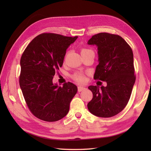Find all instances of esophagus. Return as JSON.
Masks as SVG:
<instances>
[{"label":"esophagus","instance_id":"esophagus-1","mask_svg":"<svg viewBox=\"0 0 151 151\" xmlns=\"http://www.w3.org/2000/svg\"><path fill=\"white\" fill-rule=\"evenodd\" d=\"M78 91L79 92H81V91H84V90H85L86 88H84V87H83V86H78Z\"/></svg>","mask_w":151,"mask_h":151}]
</instances>
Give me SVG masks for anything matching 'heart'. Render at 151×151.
I'll return each mask as SVG.
<instances>
[{
	"mask_svg": "<svg viewBox=\"0 0 151 151\" xmlns=\"http://www.w3.org/2000/svg\"><path fill=\"white\" fill-rule=\"evenodd\" d=\"M81 53L82 57H84L90 53H94V52L92 50H91L89 48H83L81 50ZM72 77L73 79L79 83H83L86 81V77L84 74H82V73H80V72L75 73V74L72 75Z\"/></svg>",
	"mask_w": 151,
	"mask_h": 151,
	"instance_id": "b5f03b06",
	"label": "heart"
}]
</instances>
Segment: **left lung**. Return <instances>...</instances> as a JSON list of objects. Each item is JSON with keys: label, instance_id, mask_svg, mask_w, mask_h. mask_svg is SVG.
Masks as SVG:
<instances>
[{"label": "left lung", "instance_id": "left-lung-1", "mask_svg": "<svg viewBox=\"0 0 151 151\" xmlns=\"http://www.w3.org/2000/svg\"><path fill=\"white\" fill-rule=\"evenodd\" d=\"M88 43L98 47L99 64L94 79L107 83L106 87H88L93 94L88 109L99 117L113 116L127 106L135 84L133 52L120 36L108 33L93 35Z\"/></svg>", "mask_w": 151, "mask_h": 151}]
</instances>
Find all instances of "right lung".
<instances>
[{"instance_id":"obj_1","label":"right lung","mask_w":151,"mask_h":151,"mask_svg":"<svg viewBox=\"0 0 151 151\" xmlns=\"http://www.w3.org/2000/svg\"><path fill=\"white\" fill-rule=\"evenodd\" d=\"M77 37L40 34L22 54L19 86L29 111L40 120L56 122L69 111L77 86L68 82L58 87L52 80L63 65L67 49Z\"/></svg>"}]
</instances>
